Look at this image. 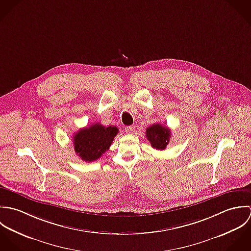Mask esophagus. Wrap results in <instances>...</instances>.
<instances>
[{
	"instance_id": "1",
	"label": "esophagus",
	"mask_w": 251,
	"mask_h": 251,
	"mask_svg": "<svg viewBox=\"0 0 251 251\" xmlns=\"http://www.w3.org/2000/svg\"><path fill=\"white\" fill-rule=\"evenodd\" d=\"M135 131H136V126H134V125L133 126H128V127L125 128V132L127 134H134Z\"/></svg>"
}]
</instances>
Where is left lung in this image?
Returning <instances> with one entry per match:
<instances>
[{
  "label": "left lung",
  "instance_id": "obj_1",
  "mask_svg": "<svg viewBox=\"0 0 251 251\" xmlns=\"http://www.w3.org/2000/svg\"><path fill=\"white\" fill-rule=\"evenodd\" d=\"M147 138L151 143V147L158 151H163L167 148L170 138L171 131L168 127H165L159 123L153 124L147 128Z\"/></svg>",
  "mask_w": 251,
  "mask_h": 251
}]
</instances>
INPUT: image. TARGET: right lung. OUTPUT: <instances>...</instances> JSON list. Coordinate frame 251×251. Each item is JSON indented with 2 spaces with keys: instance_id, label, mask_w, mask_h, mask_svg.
I'll use <instances>...</instances> for the list:
<instances>
[{
  "instance_id": "right-lung-1",
  "label": "right lung",
  "mask_w": 251,
  "mask_h": 251,
  "mask_svg": "<svg viewBox=\"0 0 251 251\" xmlns=\"http://www.w3.org/2000/svg\"><path fill=\"white\" fill-rule=\"evenodd\" d=\"M117 133L115 126L104 127L100 123L82 128L73 137L75 151L83 161H96L109 149Z\"/></svg>"
}]
</instances>
